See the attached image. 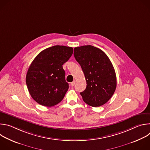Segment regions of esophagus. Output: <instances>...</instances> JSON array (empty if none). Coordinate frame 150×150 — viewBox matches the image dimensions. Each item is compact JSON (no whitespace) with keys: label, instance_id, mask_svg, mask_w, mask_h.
<instances>
[{"label":"esophagus","instance_id":"obj_1","mask_svg":"<svg viewBox=\"0 0 150 150\" xmlns=\"http://www.w3.org/2000/svg\"><path fill=\"white\" fill-rule=\"evenodd\" d=\"M75 83H76V82L74 81H73L72 82H71V86L72 87H73V86H74V85H75Z\"/></svg>","mask_w":150,"mask_h":150}]
</instances>
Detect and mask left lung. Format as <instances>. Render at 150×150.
I'll use <instances>...</instances> for the list:
<instances>
[{
    "mask_svg": "<svg viewBox=\"0 0 150 150\" xmlns=\"http://www.w3.org/2000/svg\"><path fill=\"white\" fill-rule=\"evenodd\" d=\"M74 57L84 74L87 87L80 93L85 103L99 107L108 102L116 88V76L112 63L101 49L82 46L74 49Z\"/></svg>",
    "mask_w": 150,
    "mask_h": 150,
    "instance_id": "8db88e82",
    "label": "left lung"
}]
</instances>
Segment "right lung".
<instances>
[{"instance_id":"obj_1","label":"right lung","mask_w":150,"mask_h":150,"mask_svg":"<svg viewBox=\"0 0 150 150\" xmlns=\"http://www.w3.org/2000/svg\"><path fill=\"white\" fill-rule=\"evenodd\" d=\"M72 53V47L54 46L41 52L33 60L27 71L26 83L37 103L52 107L63 100L69 84L62 65Z\"/></svg>"}]
</instances>
